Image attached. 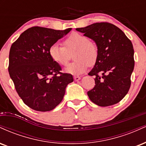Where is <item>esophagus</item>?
<instances>
[{
	"instance_id": "34e87169",
	"label": "esophagus",
	"mask_w": 146,
	"mask_h": 146,
	"mask_svg": "<svg viewBox=\"0 0 146 146\" xmlns=\"http://www.w3.org/2000/svg\"><path fill=\"white\" fill-rule=\"evenodd\" d=\"M81 78H80V76H78V75H75L74 76V80L75 81H78V80H80Z\"/></svg>"
}]
</instances>
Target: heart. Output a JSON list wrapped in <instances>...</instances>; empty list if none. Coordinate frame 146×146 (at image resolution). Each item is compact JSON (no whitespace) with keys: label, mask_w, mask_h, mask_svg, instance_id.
Masks as SVG:
<instances>
[{"label":"heart","mask_w":146,"mask_h":146,"mask_svg":"<svg viewBox=\"0 0 146 146\" xmlns=\"http://www.w3.org/2000/svg\"><path fill=\"white\" fill-rule=\"evenodd\" d=\"M64 46L53 44L50 46L49 55L51 59L61 66H66L73 54L75 61L66 68V71L71 74H81L89 66L96 63L99 49L95 42L86 35L79 32L70 34L63 42Z\"/></svg>","instance_id":"heart-1"}]
</instances>
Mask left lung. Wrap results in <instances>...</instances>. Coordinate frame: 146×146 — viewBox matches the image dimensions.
<instances>
[{
  "label": "left lung",
  "instance_id": "1",
  "mask_svg": "<svg viewBox=\"0 0 146 146\" xmlns=\"http://www.w3.org/2000/svg\"><path fill=\"white\" fill-rule=\"evenodd\" d=\"M98 46V58L88 73L94 75L95 85L87 92L88 98L100 106L119 102L128 93L135 66L133 46L119 28L106 22L77 28Z\"/></svg>",
  "mask_w": 146,
  "mask_h": 146
}]
</instances>
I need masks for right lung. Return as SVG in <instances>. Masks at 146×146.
Returning a JSON list of instances; mask_svg holds the SVG:
<instances>
[{
  "label": "right lung",
  "mask_w": 146,
  "mask_h": 146,
  "mask_svg": "<svg viewBox=\"0 0 146 146\" xmlns=\"http://www.w3.org/2000/svg\"><path fill=\"white\" fill-rule=\"evenodd\" d=\"M71 30L33 27L11 44L8 71L18 95L27 106L37 111L54 109L73 82L71 74L62 73L49 55L50 46Z\"/></svg>",
  "instance_id": "1"
}]
</instances>
